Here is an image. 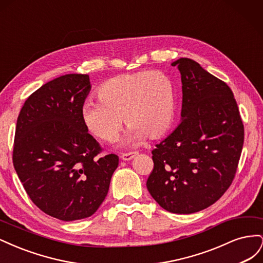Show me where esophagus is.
<instances>
[{"mask_svg": "<svg viewBox=\"0 0 263 263\" xmlns=\"http://www.w3.org/2000/svg\"><path fill=\"white\" fill-rule=\"evenodd\" d=\"M137 155H138V153H136V151H133V153L123 154V155L121 156V158L123 159V160H125V161H128V160H132V159H133L135 156H137Z\"/></svg>", "mask_w": 263, "mask_h": 263, "instance_id": "obj_1", "label": "esophagus"}]
</instances>
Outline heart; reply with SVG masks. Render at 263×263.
<instances>
[{"mask_svg": "<svg viewBox=\"0 0 263 263\" xmlns=\"http://www.w3.org/2000/svg\"><path fill=\"white\" fill-rule=\"evenodd\" d=\"M100 102L85 101L81 121L93 136L112 141L123 118L129 144L148 137L158 139L168 133L177 113V95L171 79L163 72L144 70L109 79L98 90Z\"/></svg>", "mask_w": 263, "mask_h": 263, "instance_id": "b5f03b06", "label": "heart"}]
</instances>
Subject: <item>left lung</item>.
Here are the masks:
<instances>
[{
    "label": "left lung",
    "mask_w": 263,
    "mask_h": 263,
    "mask_svg": "<svg viewBox=\"0 0 263 263\" xmlns=\"http://www.w3.org/2000/svg\"><path fill=\"white\" fill-rule=\"evenodd\" d=\"M182 82V121L151 151L147 189L165 211L192 214L214 204L232 184L243 145L233 91L189 58L172 62Z\"/></svg>",
    "instance_id": "left-lung-1"
}]
</instances>
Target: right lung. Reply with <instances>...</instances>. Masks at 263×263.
Masks as SVG:
<instances>
[{"label": "right lung", "instance_id": "add662e5", "mask_svg": "<svg viewBox=\"0 0 263 263\" xmlns=\"http://www.w3.org/2000/svg\"><path fill=\"white\" fill-rule=\"evenodd\" d=\"M91 90L87 74H66L25 101L15 130L13 164L29 198L49 216L90 217L107 195L118 156L102 147L81 121Z\"/></svg>", "mask_w": 263, "mask_h": 263}]
</instances>
